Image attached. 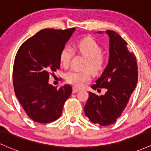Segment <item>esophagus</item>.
<instances>
[{"label":"esophagus","mask_w":151,"mask_h":151,"mask_svg":"<svg viewBox=\"0 0 151 151\" xmlns=\"http://www.w3.org/2000/svg\"><path fill=\"white\" fill-rule=\"evenodd\" d=\"M79 89L76 88V87H73V89H72V92H73V93H77V92H79Z\"/></svg>","instance_id":"obj_1"}]
</instances>
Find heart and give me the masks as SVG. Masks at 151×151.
<instances>
[{"label": "heart", "mask_w": 151, "mask_h": 151, "mask_svg": "<svg viewBox=\"0 0 151 151\" xmlns=\"http://www.w3.org/2000/svg\"><path fill=\"white\" fill-rule=\"evenodd\" d=\"M76 49L88 59L87 67L92 72H99L104 67V60L102 57V49L92 38L87 37L79 41L75 45ZM73 55V49L70 46H64L61 51L59 61L61 65L67 67ZM65 79L68 83L75 87H81L84 82L90 79V74L87 71L79 72L71 70L66 73Z\"/></svg>", "instance_id": "1"}]
</instances>
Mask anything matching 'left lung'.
<instances>
[{
    "label": "left lung",
    "mask_w": 151,
    "mask_h": 151,
    "mask_svg": "<svg viewBox=\"0 0 151 151\" xmlns=\"http://www.w3.org/2000/svg\"><path fill=\"white\" fill-rule=\"evenodd\" d=\"M106 34L109 36L108 64L91 87L105 88L107 92L101 96L89 92L84 108L89 120L102 126L115 123L122 115L138 77L136 58L129 51L127 43L115 31L107 30Z\"/></svg>",
    "instance_id": "obj_1"
}]
</instances>
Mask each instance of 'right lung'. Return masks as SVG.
Returning <instances> with one entry per match:
<instances>
[{"label": "right lung", "mask_w": 151, "mask_h": 151, "mask_svg": "<svg viewBox=\"0 0 151 151\" xmlns=\"http://www.w3.org/2000/svg\"><path fill=\"white\" fill-rule=\"evenodd\" d=\"M75 30H41L25 41L16 54L13 71L15 94L35 122L48 123L57 120L72 94L70 84L57 89L49 79L51 72L60 67L61 51Z\"/></svg>", "instance_id": "obj_1"}]
</instances>
